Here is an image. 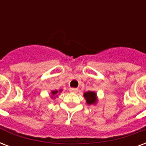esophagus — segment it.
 <instances>
[{
	"instance_id": "obj_1",
	"label": "esophagus",
	"mask_w": 146,
	"mask_h": 146,
	"mask_svg": "<svg viewBox=\"0 0 146 146\" xmlns=\"http://www.w3.org/2000/svg\"><path fill=\"white\" fill-rule=\"evenodd\" d=\"M77 91L78 89H76V88H70V92H76Z\"/></svg>"
}]
</instances>
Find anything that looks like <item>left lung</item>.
Segmentation results:
<instances>
[{
  "mask_svg": "<svg viewBox=\"0 0 146 146\" xmlns=\"http://www.w3.org/2000/svg\"><path fill=\"white\" fill-rule=\"evenodd\" d=\"M85 98L86 99L87 104H92L96 102V95L94 92H87L84 94Z\"/></svg>",
  "mask_w": 146,
  "mask_h": 146,
  "instance_id": "8db88e82",
  "label": "left lung"
}]
</instances>
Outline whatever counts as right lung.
I'll return each instance as SVG.
<instances>
[{"label": "right lung", "instance_id": "obj_1", "mask_svg": "<svg viewBox=\"0 0 146 146\" xmlns=\"http://www.w3.org/2000/svg\"><path fill=\"white\" fill-rule=\"evenodd\" d=\"M57 93V91H54L52 92V95L53 96H54V95H56V94Z\"/></svg>", "mask_w": 146, "mask_h": 146}]
</instances>
